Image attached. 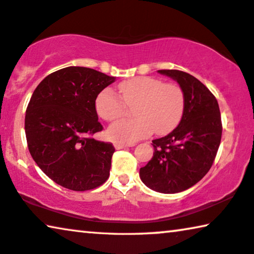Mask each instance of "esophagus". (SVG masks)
Masks as SVG:
<instances>
[{
  "mask_svg": "<svg viewBox=\"0 0 254 254\" xmlns=\"http://www.w3.org/2000/svg\"><path fill=\"white\" fill-rule=\"evenodd\" d=\"M134 143H123V142H116L115 143V148L116 149H123L127 148V147H133Z\"/></svg>",
  "mask_w": 254,
  "mask_h": 254,
  "instance_id": "1",
  "label": "esophagus"
}]
</instances>
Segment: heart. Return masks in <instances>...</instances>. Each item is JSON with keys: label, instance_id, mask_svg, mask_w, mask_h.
<instances>
[{"label": "heart", "instance_id": "b5f03b06", "mask_svg": "<svg viewBox=\"0 0 254 254\" xmlns=\"http://www.w3.org/2000/svg\"><path fill=\"white\" fill-rule=\"evenodd\" d=\"M120 97L112 89L98 94V115L107 122L121 119L128 108L133 119L119 121L108 128V137L117 142L133 143L147 138L154 130L163 134L175 128L185 111V93L176 83H164L153 76H139L119 85Z\"/></svg>", "mask_w": 254, "mask_h": 254}]
</instances>
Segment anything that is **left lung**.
Segmentation results:
<instances>
[{
  "mask_svg": "<svg viewBox=\"0 0 254 254\" xmlns=\"http://www.w3.org/2000/svg\"><path fill=\"white\" fill-rule=\"evenodd\" d=\"M158 73L179 83L185 111L171 133L153 140L154 155L140 169V178L154 190L175 194L194 186L209 172L221 141L222 123L218 101L202 82L177 69Z\"/></svg>",
  "mask_w": 254,
  "mask_h": 254,
  "instance_id": "8db88e82",
  "label": "left lung"
}]
</instances>
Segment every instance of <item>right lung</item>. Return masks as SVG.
<instances>
[{
  "label": "right lung",
  "instance_id": "add662e5",
  "mask_svg": "<svg viewBox=\"0 0 254 254\" xmlns=\"http://www.w3.org/2000/svg\"><path fill=\"white\" fill-rule=\"evenodd\" d=\"M114 81L92 68L70 66L48 75L33 92L25 116L29 153L60 186L84 191L108 179L115 148L92 135L104 128L98 94Z\"/></svg>",
  "mask_w": 254,
  "mask_h": 254
}]
</instances>
